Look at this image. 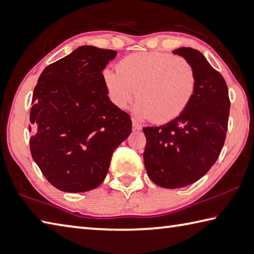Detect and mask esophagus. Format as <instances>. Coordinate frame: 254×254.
<instances>
[{
    "label": "esophagus",
    "mask_w": 254,
    "mask_h": 254,
    "mask_svg": "<svg viewBox=\"0 0 254 254\" xmlns=\"http://www.w3.org/2000/svg\"><path fill=\"white\" fill-rule=\"evenodd\" d=\"M131 123H132V129H133V130H140L141 125L136 121L135 118L131 119Z\"/></svg>",
    "instance_id": "esophagus-1"
}]
</instances>
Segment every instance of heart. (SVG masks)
Here are the masks:
<instances>
[{"label":"heart","mask_w":254,"mask_h":254,"mask_svg":"<svg viewBox=\"0 0 254 254\" xmlns=\"http://www.w3.org/2000/svg\"><path fill=\"white\" fill-rule=\"evenodd\" d=\"M103 82L111 102L126 108L137 96L135 114L157 122L174 121L192 99L197 76L184 57L168 53H135L123 59L117 70L105 68Z\"/></svg>","instance_id":"b5f03b06"}]
</instances>
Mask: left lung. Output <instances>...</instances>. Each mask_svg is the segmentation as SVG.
Returning a JSON list of instances; mask_svg holds the SVG:
<instances>
[{"label":"left lung","mask_w":254,"mask_h":254,"mask_svg":"<svg viewBox=\"0 0 254 254\" xmlns=\"http://www.w3.org/2000/svg\"><path fill=\"white\" fill-rule=\"evenodd\" d=\"M197 76L189 106L174 121L158 127H143L147 175L157 186L183 188L203 177L217 161L228 129L230 99L222 75L197 50L180 47Z\"/></svg>","instance_id":"1"}]
</instances>
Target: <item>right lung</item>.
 I'll use <instances>...</instances> for the list:
<instances>
[{"label":"right lung","instance_id":"right-lung-1","mask_svg":"<svg viewBox=\"0 0 254 254\" xmlns=\"http://www.w3.org/2000/svg\"><path fill=\"white\" fill-rule=\"evenodd\" d=\"M116 51L79 46L42 71L32 98L30 148L45 178L65 192L93 190L115 149L130 135V116L111 102L104 68Z\"/></svg>","mask_w":254,"mask_h":254}]
</instances>
